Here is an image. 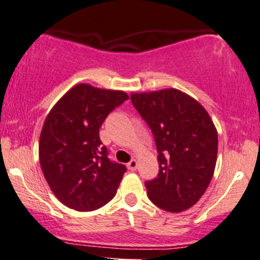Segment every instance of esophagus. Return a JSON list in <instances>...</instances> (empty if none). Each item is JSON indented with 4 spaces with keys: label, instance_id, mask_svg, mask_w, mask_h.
I'll return each mask as SVG.
<instances>
[{
    "label": "esophagus",
    "instance_id": "esophagus-1",
    "mask_svg": "<svg viewBox=\"0 0 260 260\" xmlns=\"http://www.w3.org/2000/svg\"><path fill=\"white\" fill-rule=\"evenodd\" d=\"M127 168L129 169V171H136V169L138 168V162L136 159H132L129 163L127 165Z\"/></svg>",
    "mask_w": 260,
    "mask_h": 260
}]
</instances>
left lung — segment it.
<instances>
[{
    "mask_svg": "<svg viewBox=\"0 0 260 260\" xmlns=\"http://www.w3.org/2000/svg\"><path fill=\"white\" fill-rule=\"evenodd\" d=\"M154 136L159 173L146 183L160 209L180 213L201 199L217 163L218 133L206 108L184 92L165 88L131 94Z\"/></svg>",
    "mask_w": 260,
    "mask_h": 260,
    "instance_id": "obj_1",
    "label": "left lung"
}]
</instances>
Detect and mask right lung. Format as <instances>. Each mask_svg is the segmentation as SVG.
I'll list each match as a JSON object with an SVG mask.
<instances>
[{
	"instance_id": "obj_1",
	"label": "right lung",
	"mask_w": 260,
	"mask_h": 260,
	"mask_svg": "<svg viewBox=\"0 0 260 260\" xmlns=\"http://www.w3.org/2000/svg\"><path fill=\"white\" fill-rule=\"evenodd\" d=\"M128 98L123 91L80 83L46 117L38 143L41 168L53 194L68 208L89 212L116 196L127 169L108 159L100 128Z\"/></svg>"
}]
</instances>
